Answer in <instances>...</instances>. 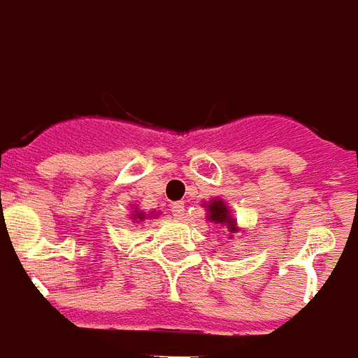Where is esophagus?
I'll return each instance as SVG.
<instances>
[{
  "label": "esophagus",
  "instance_id": "34e87169",
  "mask_svg": "<svg viewBox=\"0 0 358 358\" xmlns=\"http://www.w3.org/2000/svg\"><path fill=\"white\" fill-rule=\"evenodd\" d=\"M171 213L176 219H185V204L182 202H173L171 204Z\"/></svg>",
  "mask_w": 358,
  "mask_h": 358
}]
</instances>
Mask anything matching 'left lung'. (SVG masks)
Returning a JSON list of instances; mask_svg holds the SVG:
<instances>
[{
    "instance_id": "left-lung-1",
    "label": "left lung",
    "mask_w": 358,
    "mask_h": 358,
    "mask_svg": "<svg viewBox=\"0 0 358 358\" xmlns=\"http://www.w3.org/2000/svg\"><path fill=\"white\" fill-rule=\"evenodd\" d=\"M206 210H208V219L213 221L215 225L227 227V229H229V233H236V231H238L236 221L231 217V210H229V206H227L223 200H219V198L210 200L208 206H206Z\"/></svg>"
}]
</instances>
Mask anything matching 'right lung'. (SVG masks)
<instances>
[{"label":"right lung","mask_w":358,"mask_h":358,"mask_svg":"<svg viewBox=\"0 0 358 358\" xmlns=\"http://www.w3.org/2000/svg\"><path fill=\"white\" fill-rule=\"evenodd\" d=\"M156 215H158V213H156ZM145 217H147V213H143V211H139L137 208H135V213L131 215V219H135V221H137V219H139V221H143Z\"/></svg>","instance_id":"obj_1"}]
</instances>
